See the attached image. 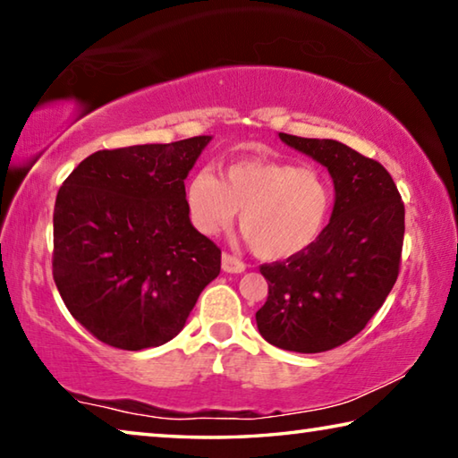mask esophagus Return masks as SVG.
<instances>
[{
  "mask_svg": "<svg viewBox=\"0 0 458 458\" xmlns=\"http://www.w3.org/2000/svg\"><path fill=\"white\" fill-rule=\"evenodd\" d=\"M246 268V265L240 259L232 257V254L224 252L222 254V270H226V273H242Z\"/></svg>",
  "mask_w": 458,
  "mask_h": 458,
  "instance_id": "1",
  "label": "esophagus"
}]
</instances>
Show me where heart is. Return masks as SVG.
<instances>
[{
	"label": "heart",
	"mask_w": 458,
	"mask_h": 458,
	"mask_svg": "<svg viewBox=\"0 0 458 458\" xmlns=\"http://www.w3.org/2000/svg\"><path fill=\"white\" fill-rule=\"evenodd\" d=\"M193 226L218 234L236 218L252 250L267 260L305 252L327 228L335 188L319 165L246 157L220 169L193 172L183 188Z\"/></svg>",
	"instance_id": "heart-1"
}]
</instances>
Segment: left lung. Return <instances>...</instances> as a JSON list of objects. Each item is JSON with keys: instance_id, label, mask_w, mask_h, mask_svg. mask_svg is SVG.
<instances>
[{"instance_id": "obj_1", "label": "left lung", "mask_w": 458, "mask_h": 458, "mask_svg": "<svg viewBox=\"0 0 458 458\" xmlns=\"http://www.w3.org/2000/svg\"><path fill=\"white\" fill-rule=\"evenodd\" d=\"M329 169L335 206L321 238L262 265L260 335L286 352L321 353L358 335L390 294L404 244V201L382 164L333 139L278 133Z\"/></svg>"}]
</instances>
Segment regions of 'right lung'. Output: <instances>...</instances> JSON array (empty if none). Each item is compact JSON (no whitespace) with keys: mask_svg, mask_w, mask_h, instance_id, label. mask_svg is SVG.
<instances>
[{"mask_svg":"<svg viewBox=\"0 0 458 458\" xmlns=\"http://www.w3.org/2000/svg\"><path fill=\"white\" fill-rule=\"evenodd\" d=\"M210 139L97 151L60 185L52 276L71 315L103 344H167L220 275V248L191 226L183 199Z\"/></svg>","mask_w":458,"mask_h":458,"instance_id":"add662e5","label":"right lung"}]
</instances>
